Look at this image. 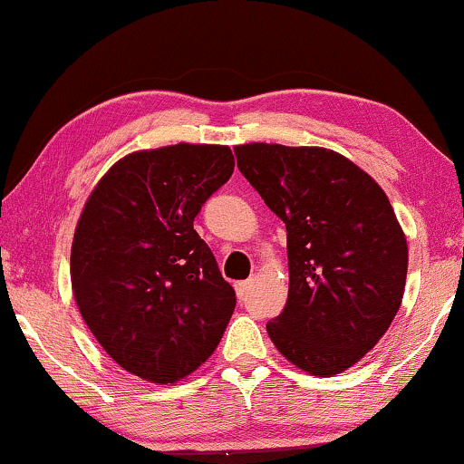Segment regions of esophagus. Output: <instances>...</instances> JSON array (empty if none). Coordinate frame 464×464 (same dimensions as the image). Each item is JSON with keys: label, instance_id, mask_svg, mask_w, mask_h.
<instances>
[{"label": "esophagus", "instance_id": "1", "mask_svg": "<svg viewBox=\"0 0 464 464\" xmlns=\"http://www.w3.org/2000/svg\"><path fill=\"white\" fill-rule=\"evenodd\" d=\"M250 287H252V281L246 279V281H237L235 283V294H237L239 300H244L247 294H250Z\"/></svg>", "mask_w": 464, "mask_h": 464}]
</instances>
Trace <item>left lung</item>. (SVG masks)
Returning <instances> with one entry per match:
<instances>
[{"instance_id": "8db88e82", "label": "left lung", "mask_w": 464, "mask_h": 464, "mask_svg": "<svg viewBox=\"0 0 464 464\" xmlns=\"http://www.w3.org/2000/svg\"><path fill=\"white\" fill-rule=\"evenodd\" d=\"M237 166L287 229L289 294L273 343L310 375H337L375 345L404 295L409 247L383 189L337 151L246 143Z\"/></svg>"}]
</instances>
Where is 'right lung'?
<instances>
[{
    "label": "right lung",
    "mask_w": 464,
    "mask_h": 464,
    "mask_svg": "<svg viewBox=\"0 0 464 464\" xmlns=\"http://www.w3.org/2000/svg\"><path fill=\"white\" fill-rule=\"evenodd\" d=\"M233 166L227 145L135 151L82 208L71 252L74 300L108 356L145 382L188 377L229 324L235 292L193 218Z\"/></svg>",
    "instance_id": "obj_1"
}]
</instances>
